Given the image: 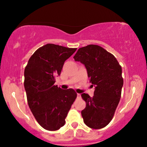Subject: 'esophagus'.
Masks as SVG:
<instances>
[{"instance_id": "obj_1", "label": "esophagus", "mask_w": 147, "mask_h": 147, "mask_svg": "<svg viewBox=\"0 0 147 147\" xmlns=\"http://www.w3.org/2000/svg\"><path fill=\"white\" fill-rule=\"evenodd\" d=\"M77 98H81V94H77Z\"/></svg>"}]
</instances>
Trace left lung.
<instances>
[{
	"label": "left lung",
	"mask_w": 147,
	"mask_h": 147,
	"mask_svg": "<svg viewBox=\"0 0 147 147\" xmlns=\"http://www.w3.org/2000/svg\"><path fill=\"white\" fill-rule=\"evenodd\" d=\"M74 58L85 65L90 82L95 87L92 98L82 94L86 102L81 112L84 123L94 129L105 127L113 118L121 97V66L112 54L96 45L80 48Z\"/></svg>",
	"instance_id": "1"
}]
</instances>
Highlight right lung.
Here are the masks:
<instances>
[{
    "instance_id": "1",
    "label": "right lung",
    "mask_w": 147,
    "mask_h": 147,
    "mask_svg": "<svg viewBox=\"0 0 147 147\" xmlns=\"http://www.w3.org/2000/svg\"><path fill=\"white\" fill-rule=\"evenodd\" d=\"M76 49L47 44L32 55L25 67L24 86L28 104L36 120L45 130H57L65 124L77 97L71 88L62 90L54 85L64 62Z\"/></svg>"
}]
</instances>
